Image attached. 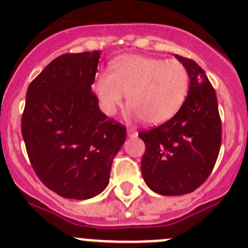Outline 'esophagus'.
<instances>
[{"mask_svg":"<svg viewBox=\"0 0 248 248\" xmlns=\"http://www.w3.org/2000/svg\"><path fill=\"white\" fill-rule=\"evenodd\" d=\"M127 135H128V137H136L138 133H137V131H136V129L128 128V129H127Z\"/></svg>","mask_w":248,"mask_h":248,"instance_id":"1","label":"esophagus"}]
</instances>
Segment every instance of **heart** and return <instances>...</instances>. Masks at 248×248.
Here are the masks:
<instances>
[{
	"instance_id": "b5f03b06",
	"label": "heart",
	"mask_w": 248,
	"mask_h": 248,
	"mask_svg": "<svg viewBox=\"0 0 248 248\" xmlns=\"http://www.w3.org/2000/svg\"><path fill=\"white\" fill-rule=\"evenodd\" d=\"M104 111L116 113L127 104L148 124H161L184 106L189 92V73L179 60L124 55L112 62L108 75L95 83Z\"/></svg>"
}]
</instances>
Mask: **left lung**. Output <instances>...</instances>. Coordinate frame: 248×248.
<instances>
[{
    "instance_id": "1",
    "label": "left lung",
    "mask_w": 248,
    "mask_h": 248,
    "mask_svg": "<svg viewBox=\"0 0 248 248\" xmlns=\"http://www.w3.org/2000/svg\"><path fill=\"white\" fill-rule=\"evenodd\" d=\"M187 67L189 92L171 120L138 133L145 144L142 175L152 191L181 196L198 188L212 172L221 144V121L214 88L193 60L175 55Z\"/></svg>"
}]
</instances>
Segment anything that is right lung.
Returning a JSON list of instances; mask_svg holds the SVG:
<instances>
[{"label":"right lung","mask_w":248,"mask_h":248,"mask_svg":"<svg viewBox=\"0 0 248 248\" xmlns=\"http://www.w3.org/2000/svg\"><path fill=\"white\" fill-rule=\"evenodd\" d=\"M100 51L64 54L29 84L22 136L40 181L61 197L88 200L108 185L126 127L108 119L92 92Z\"/></svg>","instance_id":"1"}]
</instances>
